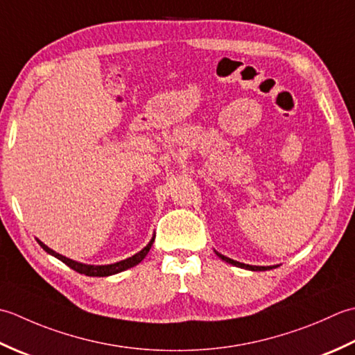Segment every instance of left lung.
<instances>
[{
	"label": "left lung",
	"instance_id": "obj_1",
	"mask_svg": "<svg viewBox=\"0 0 355 355\" xmlns=\"http://www.w3.org/2000/svg\"><path fill=\"white\" fill-rule=\"evenodd\" d=\"M214 252L216 254H218L222 260H225L227 263H231V265H234V266H237V268H245V270H250V271H266V270H272V268H277V265H272V266H257V265H248V263H242V262H237V260H233V259H230V257H227V256H223V254H220V252H218L214 250Z\"/></svg>",
	"mask_w": 355,
	"mask_h": 355
}]
</instances>
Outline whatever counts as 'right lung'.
Here are the masks:
<instances>
[{"label": "right lung", "instance_id": "1", "mask_svg": "<svg viewBox=\"0 0 355 355\" xmlns=\"http://www.w3.org/2000/svg\"><path fill=\"white\" fill-rule=\"evenodd\" d=\"M36 242L40 243V247L44 250L46 252H49L50 256H53L56 259H60L61 262L66 263L67 266H70L71 270H75L79 274H85V276H90V277H107V276H113V274H118L121 271H125L128 268H132V266L141 263L146 256L148 254V251L151 248V245L155 242V234L151 237V241L144 247L139 252H136L135 256L132 257H127L124 260H119L116 263H110V265H89V263H81V262H76L73 259H69L66 256L60 254V252H56L53 250H50L46 243H42L40 239H36Z\"/></svg>", "mask_w": 355, "mask_h": 355}]
</instances>
